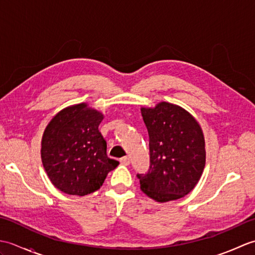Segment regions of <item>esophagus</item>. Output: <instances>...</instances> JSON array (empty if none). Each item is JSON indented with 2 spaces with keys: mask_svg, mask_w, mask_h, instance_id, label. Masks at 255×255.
<instances>
[{
  "mask_svg": "<svg viewBox=\"0 0 255 255\" xmlns=\"http://www.w3.org/2000/svg\"><path fill=\"white\" fill-rule=\"evenodd\" d=\"M121 163L123 165H129V163H130V159H129V156H123L121 159Z\"/></svg>",
  "mask_w": 255,
  "mask_h": 255,
  "instance_id": "esophagus-1",
  "label": "esophagus"
}]
</instances>
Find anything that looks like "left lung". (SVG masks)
<instances>
[{
    "label": "left lung",
    "instance_id": "1",
    "mask_svg": "<svg viewBox=\"0 0 255 255\" xmlns=\"http://www.w3.org/2000/svg\"><path fill=\"white\" fill-rule=\"evenodd\" d=\"M141 114L149 134L150 166L137 174L140 188L160 203L185 196L205 167L202 129L191 114L166 102L141 108Z\"/></svg>",
    "mask_w": 255,
    "mask_h": 255
}]
</instances>
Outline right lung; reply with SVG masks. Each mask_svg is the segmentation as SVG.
Wrapping results in <instances>:
<instances>
[{"mask_svg":"<svg viewBox=\"0 0 255 255\" xmlns=\"http://www.w3.org/2000/svg\"><path fill=\"white\" fill-rule=\"evenodd\" d=\"M103 115L86 104L64 108L42 136L41 160L51 183L61 192L84 196L97 191L119 162L106 153L99 131Z\"/></svg>","mask_w":255,"mask_h":255,"instance_id":"add662e5","label":"right lung"}]
</instances>
